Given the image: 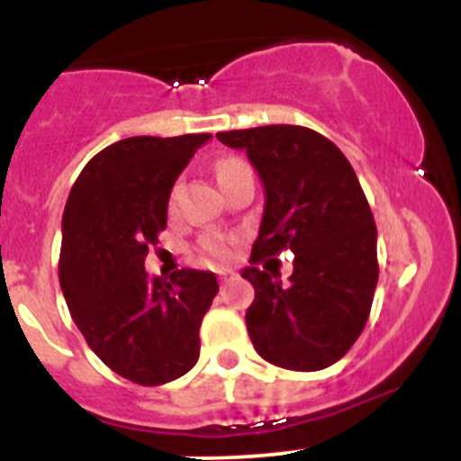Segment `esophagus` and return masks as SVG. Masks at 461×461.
I'll return each mask as SVG.
<instances>
[{"label": "esophagus", "instance_id": "1", "mask_svg": "<svg viewBox=\"0 0 461 461\" xmlns=\"http://www.w3.org/2000/svg\"><path fill=\"white\" fill-rule=\"evenodd\" d=\"M231 278H234V272H231V269H218V281H221V285H225Z\"/></svg>", "mask_w": 461, "mask_h": 461}]
</instances>
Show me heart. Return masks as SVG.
I'll use <instances>...</instances> for the list:
<instances>
[{
  "instance_id": "1",
  "label": "heart",
  "mask_w": 461,
  "mask_h": 461,
  "mask_svg": "<svg viewBox=\"0 0 461 461\" xmlns=\"http://www.w3.org/2000/svg\"><path fill=\"white\" fill-rule=\"evenodd\" d=\"M243 165L245 162L239 160V158H222V160L216 162V176L218 178H225L227 174L240 169ZM201 249L204 254H209V257L225 260V258H230V254H231V243H230V239L222 234H207L201 240Z\"/></svg>"
}]
</instances>
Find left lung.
<instances>
[{"mask_svg": "<svg viewBox=\"0 0 461 461\" xmlns=\"http://www.w3.org/2000/svg\"><path fill=\"white\" fill-rule=\"evenodd\" d=\"M216 138L245 149L265 185L252 267L243 269L257 292L245 312L254 348L301 373L337 364L364 332L379 278L376 225L355 169L332 140L296 124ZM285 249L295 254L290 286L256 267Z\"/></svg>", "mask_w": 461, "mask_h": 461, "instance_id": "obj_1", "label": "left lung"}]
</instances>
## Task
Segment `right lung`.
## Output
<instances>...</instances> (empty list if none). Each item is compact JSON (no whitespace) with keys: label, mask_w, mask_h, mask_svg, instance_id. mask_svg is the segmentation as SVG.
<instances>
[{"label":"right lung","mask_w":461,"mask_h":461,"mask_svg":"<svg viewBox=\"0 0 461 461\" xmlns=\"http://www.w3.org/2000/svg\"><path fill=\"white\" fill-rule=\"evenodd\" d=\"M212 133L136 136L109 144L77 176L62 218L59 285L88 348L113 373L162 385L196 366L212 272L149 278L144 258L167 227L180 171Z\"/></svg>","instance_id":"1"}]
</instances>
